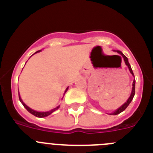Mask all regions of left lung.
Wrapping results in <instances>:
<instances>
[{"label":"left lung","mask_w":153,"mask_h":153,"mask_svg":"<svg viewBox=\"0 0 153 153\" xmlns=\"http://www.w3.org/2000/svg\"><path fill=\"white\" fill-rule=\"evenodd\" d=\"M117 52H118L120 55H122V56H123V59H124V61H125L126 64V66H128V67H129V71H130L131 74H132V76H134V74H133V72H132V68H131L130 64H129V61H128V59H127L126 56L125 55H124L123 53L121 52V51H117ZM135 86H136V80H135V79H134V80H133V83H132V93H131V95H130V97H129V98L128 99V100H127L126 102L125 103H124L122 106H120V107L119 108V109H117V110H116V111H115L114 113H111L112 115L120 114V113H122L123 111H124V110H125V109L127 108V106H129V103H130V102H131V101L132 100V99H133V97H134V95H135Z\"/></svg>","instance_id":"1"}]
</instances>
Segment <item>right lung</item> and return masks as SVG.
I'll return each mask as SVG.
<instances>
[{
  "mask_svg": "<svg viewBox=\"0 0 153 153\" xmlns=\"http://www.w3.org/2000/svg\"><path fill=\"white\" fill-rule=\"evenodd\" d=\"M40 51H36V53H38V52H40ZM67 90H68V87H67V90H66L65 93H66V92L67 91ZM18 95H19V100H20V101H21V103L23 104V106H24V107L26 108V109H27V110L28 112H30V113L31 114H33V116H35V117H40V118H42V117H47V116H49V115H51V113H53V112H54L55 110H56V109H59V107H60V106H58L57 107L54 108V109H53L52 110H51V111H48V112H42V113H41V112L34 111V110H33V109H30V108L28 107V106H27L26 104H25L24 102H23L22 100H21V97H20V94H19V93H18Z\"/></svg>",
  "mask_w": 153,
  "mask_h": 153,
  "instance_id": "add662e5",
  "label": "right lung"
}]
</instances>
